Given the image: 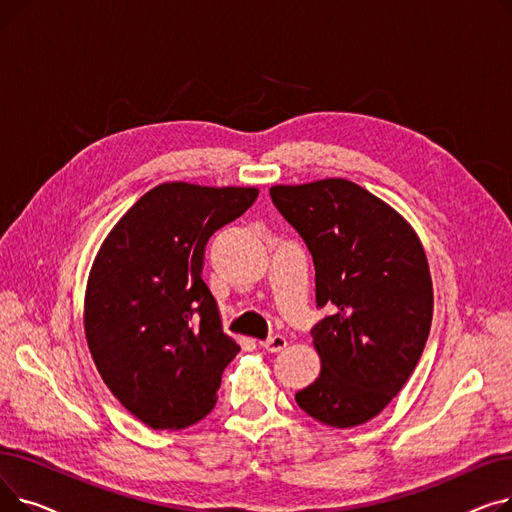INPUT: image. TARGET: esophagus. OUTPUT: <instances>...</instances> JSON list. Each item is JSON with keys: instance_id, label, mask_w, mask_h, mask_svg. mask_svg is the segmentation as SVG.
I'll return each instance as SVG.
<instances>
[{"instance_id": "esophagus-1", "label": "esophagus", "mask_w": 512, "mask_h": 512, "mask_svg": "<svg viewBox=\"0 0 512 512\" xmlns=\"http://www.w3.org/2000/svg\"><path fill=\"white\" fill-rule=\"evenodd\" d=\"M267 353H280L282 348L286 346V338L284 336H272V338H267V340H261L259 342Z\"/></svg>"}]
</instances>
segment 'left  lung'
I'll return each instance as SVG.
<instances>
[{
	"instance_id": "obj_1",
	"label": "left lung",
	"mask_w": 512,
	"mask_h": 512,
	"mask_svg": "<svg viewBox=\"0 0 512 512\" xmlns=\"http://www.w3.org/2000/svg\"><path fill=\"white\" fill-rule=\"evenodd\" d=\"M315 265L313 326L319 378L297 405L332 427H355L386 409L425 348L434 313L421 240L382 199L344 178L270 188Z\"/></svg>"
}]
</instances>
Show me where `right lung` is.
I'll use <instances>...</instances> for the list:
<instances>
[{
	"instance_id": "obj_1",
	"label": "right lung",
	"mask_w": 512,
	"mask_h": 512,
	"mask_svg": "<svg viewBox=\"0 0 512 512\" xmlns=\"http://www.w3.org/2000/svg\"><path fill=\"white\" fill-rule=\"evenodd\" d=\"M257 188L164 182L107 234L85 294V334L105 386L153 429H182L215 405L240 346L201 278L207 240Z\"/></svg>"
}]
</instances>
